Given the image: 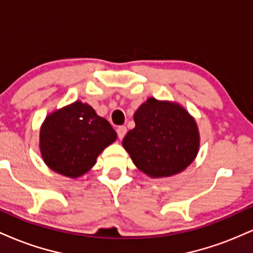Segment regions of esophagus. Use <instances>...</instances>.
<instances>
[{"instance_id": "34e87169", "label": "esophagus", "mask_w": 253, "mask_h": 253, "mask_svg": "<svg viewBox=\"0 0 253 253\" xmlns=\"http://www.w3.org/2000/svg\"><path fill=\"white\" fill-rule=\"evenodd\" d=\"M117 132H118L119 138L123 139L124 136H125V134H126V133H127V128H126V126H119V127H118V129H117Z\"/></svg>"}]
</instances>
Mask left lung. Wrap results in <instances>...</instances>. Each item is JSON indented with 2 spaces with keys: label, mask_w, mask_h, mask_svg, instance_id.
<instances>
[{
  "label": "left lung",
  "mask_w": 253,
  "mask_h": 253,
  "mask_svg": "<svg viewBox=\"0 0 253 253\" xmlns=\"http://www.w3.org/2000/svg\"><path fill=\"white\" fill-rule=\"evenodd\" d=\"M134 123L123 145L135 167L147 176H172L193 163L199 152V129L178 103L147 98L134 113Z\"/></svg>",
  "instance_id": "obj_1"
}]
</instances>
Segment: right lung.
Listing matches in <instances>:
<instances>
[{
    "instance_id": "1",
    "label": "right lung",
    "mask_w": 253,
    "mask_h": 253,
    "mask_svg": "<svg viewBox=\"0 0 253 253\" xmlns=\"http://www.w3.org/2000/svg\"><path fill=\"white\" fill-rule=\"evenodd\" d=\"M117 132L88 103L69 104L47 115L40 128L39 147L51 170L71 178L84 175Z\"/></svg>"
}]
</instances>
